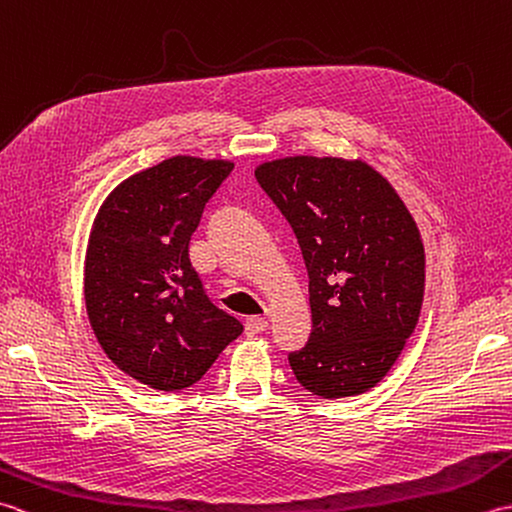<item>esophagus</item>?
<instances>
[{
  "instance_id": "34e87169",
  "label": "esophagus",
  "mask_w": 512,
  "mask_h": 512,
  "mask_svg": "<svg viewBox=\"0 0 512 512\" xmlns=\"http://www.w3.org/2000/svg\"><path fill=\"white\" fill-rule=\"evenodd\" d=\"M266 330H268V321H266L264 317H250V319H246V323H244V332H246L248 336L262 334V332H266Z\"/></svg>"
}]
</instances>
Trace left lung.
I'll return each mask as SVG.
<instances>
[{
	"label": "left lung",
	"mask_w": 512,
	"mask_h": 512,
	"mask_svg": "<svg viewBox=\"0 0 512 512\" xmlns=\"http://www.w3.org/2000/svg\"><path fill=\"white\" fill-rule=\"evenodd\" d=\"M255 178L297 235L308 268L312 332L288 356L321 398L369 391L416 330L424 246L405 202L363 160L288 156Z\"/></svg>",
	"instance_id": "left-lung-1"
}]
</instances>
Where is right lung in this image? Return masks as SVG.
<instances>
[{"mask_svg": "<svg viewBox=\"0 0 512 512\" xmlns=\"http://www.w3.org/2000/svg\"><path fill=\"white\" fill-rule=\"evenodd\" d=\"M228 160L173 156L107 195L85 253V308L107 358L158 391L191 387L244 325L206 297L189 259Z\"/></svg>", "mask_w": 512, "mask_h": 512, "instance_id": "1", "label": "right lung"}]
</instances>
